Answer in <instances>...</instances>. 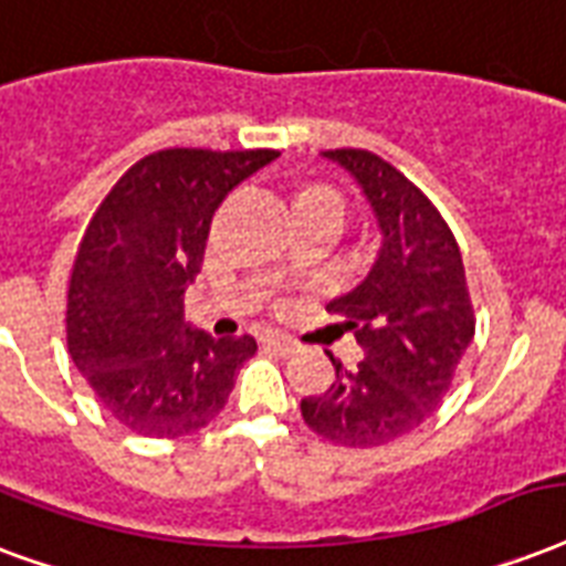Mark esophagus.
Masks as SVG:
<instances>
[{"label": "esophagus", "instance_id": "obj_1", "mask_svg": "<svg viewBox=\"0 0 566 566\" xmlns=\"http://www.w3.org/2000/svg\"><path fill=\"white\" fill-rule=\"evenodd\" d=\"M261 340H264L266 347H273V350H279V353L300 350V340L293 338V335H284V332H266Z\"/></svg>", "mask_w": 566, "mask_h": 566}]
</instances>
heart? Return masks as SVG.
Returning <instances> with one entry per match:
<instances>
[{
	"instance_id": "1",
	"label": "heart",
	"mask_w": 566,
	"mask_h": 566,
	"mask_svg": "<svg viewBox=\"0 0 566 566\" xmlns=\"http://www.w3.org/2000/svg\"><path fill=\"white\" fill-rule=\"evenodd\" d=\"M308 192H312V189H308Z\"/></svg>"
}]
</instances>
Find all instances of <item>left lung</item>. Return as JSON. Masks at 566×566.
<instances>
[{
	"instance_id": "left-lung-1",
	"label": "left lung",
	"mask_w": 566,
	"mask_h": 566,
	"mask_svg": "<svg viewBox=\"0 0 566 566\" xmlns=\"http://www.w3.org/2000/svg\"><path fill=\"white\" fill-rule=\"evenodd\" d=\"M359 180L382 245L368 279L329 312L347 317L365 359L302 398L305 424L335 446L377 448L437 412L474 338V305L460 245L437 205L398 168L361 148L323 150Z\"/></svg>"
}]
</instances>
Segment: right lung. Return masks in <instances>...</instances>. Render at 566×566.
I'll return each mask as SVG.
<instances>
[{
	"mask_svg": "<svg viewBox=\"0 0 566 566\" xmlns=\"http://www.w3.org/2000/svg\"><path fill=\"white\" fill-rule=\"evenodd\" d=\"M279 150L166 148L129 166L94 210L67 284V353L133 433L178 439L213 421L258 344L184 321V293L231 189Z\"/></svg>",
	"mask_w": 566,
	"mask_h": 566,
	"instance_id": "add662e5",
	"label": "right lung"
}]
</instances>
